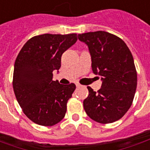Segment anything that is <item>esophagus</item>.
I'll list each match as a JSON object with an SVG mask.
<instances>
[{"label": "esophagus", "mask_w": 150, "mask_h": 150, "mask_svg": "<svg viewBox=\"0 0 150 150\" xmlns=\"http://www.w3.org/2000/svg\"><path fill=\"white\" fill-rule=\"evenodd\" d=\"M75 85H76V87H77V88H79V87H81V84H79V83H76Z\"/></svg>", "instance_id": "34e87169"}]
</instances>
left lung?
<instances>
[{
  "mask_svg": "<svg viewBox=\"0 0 150 150\" xmlns=\"http://www.w3.org/2000/svg\"><path fill=\"white\" fill-rule=\"evenodd\" d=\"M78 38L88 46L92 71L102 80L98 92L88 87L85 112L96 122H115L131 107L137 89V75L132 54L122 39L105 31L78 34Z\"/></svg>",
  "mask_w": 150,
  "mask_h": 150,
  "instance_id": "8db88e82",
  "label": "left lung"
}]
</instances>
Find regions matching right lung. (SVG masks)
<instances>
[{
  "label": "right lung",
  "mask_w": 150,
  "mask_h": 150,
  "mask_svg": "<svg viewBox=\"0 0 150 150\" xmlns=\"http://www.w3.org/2000/svg\"><path fill=\"white\" fill-rule=\"evenodd\" d=\"M77 34L38 35L28 40L14 63L13 87L23 112L39 125L52 126L61 121L75 85L53 80L61 57L77 41Z\"/></svg>",
  "instance_id": "obj_1"
}]
</instances>
